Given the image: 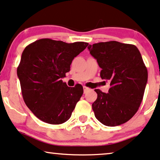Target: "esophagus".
<instances>
[{"label": "esophagus", "mask_w": 160, "mask_h": 160, "mask_svg": "<svg viewBox=\"0 0 160 160\" xmlns=\"http://www.w3.org/2000/svg\"><path fill=\"white\" fill-rule=\"evenodd\" d=\"M83 91H84V93H86L88 92V91H90V88H88V87L83 86Z\"/></svg>", "instance_id": "esophagus-1"}]
</instances>
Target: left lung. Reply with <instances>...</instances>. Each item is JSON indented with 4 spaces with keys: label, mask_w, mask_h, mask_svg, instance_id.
Returning <instances> with one entry per match:
<instances>
[{
    "label": "left lung",
    "mask_w": 160,
    "mask_h": 160,
    "mask_svg": "<svg viewBox=\"0 0 160 160\" xmlns=\"http://www.w3.org/2000/svg\"><path fill=\"white\" fill-rule=\"evenodd\" d=\"M88 49L102 69V79L110 81L108 93L94 90L95 117L108 127L126 123L138 110L148 80L140 51L133 44L116 41L89 44Z\"/></svg>",
    "instance_id": "8db88e82"
}]
</instances>
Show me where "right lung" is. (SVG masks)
<instances>
[{
  "label": "right lung",
  "instance_id": "1",
  "mask_svg": "<svg viewBox=\"0 0 160 160\" xmlns=\"http://www.w3.org/2000/svg\"><path fill=\"white\" fill-rule=\"evenodd\" d=\"M88 43H66L42 39L23 50L17 73L23 99L38 118L50 124H61L72 116L83 88L67 86L61 79L70 71V65Z\"/></svg>",
  "mask_w": 160,
  "mask_h": 160
}]
</instances>
